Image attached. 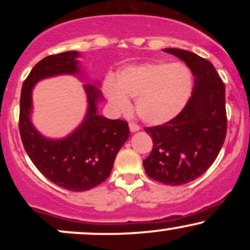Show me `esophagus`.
Returning <instances> with one entry per match:
<instances>
[{
  "instance_id": "1",
  "label": "esophagus",
  "mask_w": 250,
  "mask_h": 250,
  "mask_svg": "<svg viewBox=\"0 0 250 250\" xmlns=\"http://www.w3.org/2000/svg\"><path fill=\"white\" fill-rule=\"evenodd\" d=\"M129 129H130L131 133H136V131L140 130V127L136 125V123L130 122V123H129Z\"/></svg>"
}]
</instances>
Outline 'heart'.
<instances>
[{
	"mask_svg": "<svg viewBox=\"0 0 250 250\" xmlns=\"http://www.w3.org/2000/svg\"><path fill=\"white\" fill-rule=\"evenodd\" d=\"M191 91V71L180 62L127 65L117 71L115 81L107 79L103 83V93L114 110H129L131 97L140 119L154 125L167 123L179 115Z\"/></svg>",
	"mask_w": 250,
	"mask_h": 250,
	"instance_id": "heart-1",
	"label": "heart"
}]
</instances>
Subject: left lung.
<instances>
[{
	"instance_id": "obj_1",
	"label": "left lung",
	"mask_w": 250,
	"mask_h": 250,
	"mask_svg": "<svg viewBox=\"0 0 250 250\" xmlns=\"http://www.w3.org/2000/svg\"><path fill=\"white\" fill-rule=\"evenodd\" d=\"M194 76V89L185 109L163 125L146 128L153 150L143 161L150 179L181 186L201 176L219 155L227 133L226 88L214 65L191 51L166 48Z\"/></svg>"
}]
</instances>
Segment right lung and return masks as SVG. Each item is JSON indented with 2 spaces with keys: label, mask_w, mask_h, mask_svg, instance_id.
I'll return each mask as SVG.
<instances>
[{
  "label": "right lung",
  "mask_w": 250,
  "mask_h": 250,
  "mask_svg": "<svg viewBox=\"0 0 250 250\" xmlns=\"http://www.w3.org/2000/svg\"><path fill=\"white\" fill-rule=\"evenodd\" d=\"M76 50L41 60L22 85L20 100V134L28 156L41 173L59 187L84 191L109 177L115 157L129 137L128 123L109 120L99 114L103 101L100 82L88 80ZM61 75L77 76L87 96V111L83 122L64 138H47L32 123V89L42 79Z\"/></svg>",
  "instance_id": "add662e5"
}]
</instances>
